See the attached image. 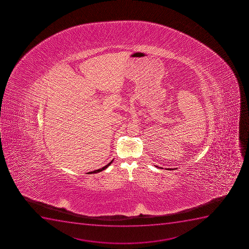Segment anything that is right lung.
<instances>
[{"label":"right lung","mask_w":249,"mask_h":249,"mask_svg":"<svg viewBox=\"0 0 249 249\" xmlns=\"http://www.w3.org/2000/svg\"><path fill=\"white\" fill-rule=\"evenodd\" d=\"M113 160H111L110 162L108 163V165H105L104 167L101 168V169H98V170H94V171H91V172H89V174H92V173H99L102 171V170H106V168L108 167L110 165L111 163L113 162Z\"/></svg>","instance_id":"right-lung-1"}]
</instances>
